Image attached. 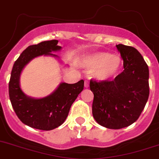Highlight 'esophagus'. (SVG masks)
Here are the masks:
<instances>
[{"label":"esophagus","mask_w":159,"mask_h":159,"mask_svg":"<svg viewBox=\"0 0 159 159\" xmlns=\"http://www.w3.org/2000/svg\"><path fill=\"white\" fill-rule=\"evenodd\" d=\"M84 87H85L86 88H87V87H89V81L88 80H85V82H84Z\"/></svg>","instance_id":"obj_1"}]
</instances>
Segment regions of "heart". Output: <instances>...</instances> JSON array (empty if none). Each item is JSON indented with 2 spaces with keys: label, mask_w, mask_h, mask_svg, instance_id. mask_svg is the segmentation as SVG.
<instances>
[{
  "label": "heart",
  "mask_w": 159,
  "mask_h": 159,
  "mask_svg": "<svg viewBox=\"0 0 159 159\" xmlns=\"http://www.w3.org/2000/svg\"><path fill=\"white\" fill-rule=\"evenodd\" d=\"M122 63L119 54L103 51L87 55L84 60L86 67L95 69V76L100 80H106L116 75L121 69Z\"/></svg>",
  "instance_id": "b5f03b06"
}]
</instances>
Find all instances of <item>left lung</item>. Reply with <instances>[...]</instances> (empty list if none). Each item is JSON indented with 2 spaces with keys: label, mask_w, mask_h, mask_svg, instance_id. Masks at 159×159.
Here are the masks:
<instances>
[{
  "label": "left lung",
  "mask_w": 159,
  "mask_h": 159,
  "mask_svg": "<svg viewBox=\"0 0 159 159\" xmlns=\"http://www.w3.org/2000/svg\"><path fill=\"white\" fill-rule=\"evenodd\" d=\"M124 70L112 81L90 80L93 93L92 113L98 124L119 129L138 119L149 97V69L136 48L116 45Z\"/></svg>",
  "instance_id": "obj_1"
}]
</instances>
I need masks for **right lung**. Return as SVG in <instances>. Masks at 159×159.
<instances>
[{"instance_id":"add662e5","label":"right lung","mask_w":159,"mask_h":159,"mask_svg":"<svg viewBox=\"0 0 159 159\" xmlns=\"http://www.w3.org/2000/svg\"><path fill=\"white\" fill-rule=\"evenodd\" d=\"M58 43V40H52L29 46L14 63L11 73L8 90L13 109L22 122L34 129L51 130L61 126L72 103L84 90L83 80L73 84L61 83L52 93L43 98H30L21 89L19 80L24 67L38 56L58 57L51 53L61 49Z\"/></svg>"}]
</instances>
